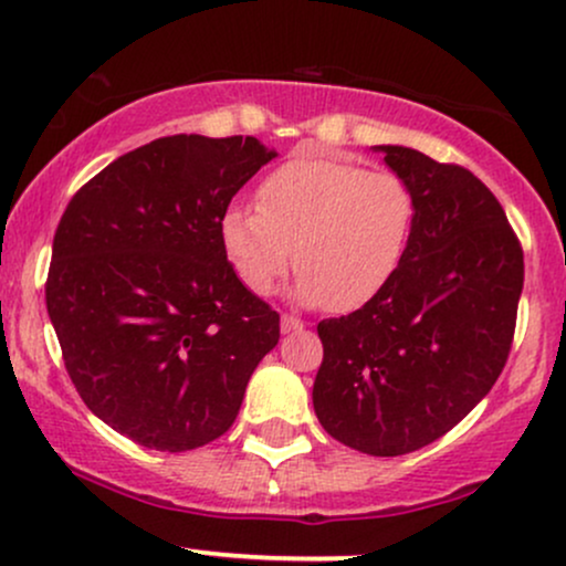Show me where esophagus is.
<instances>
[{
	"instance_id": "34e87169",
	"label": "esophagus",
	"mask_w": 566,
	"mask_h": 566,
	"mask_svg": "<svg viewBox=\"0 0 566 566\" xmlns=\"http://www.w3.org/2000/svg\"><path fill=\"white\" fill-rule=\"evenodd\" d=\"M297 329H303V322L297 319V316L284 314V316H282V333L287 335V333H297Z\"/></svg>"
}]
</instances>
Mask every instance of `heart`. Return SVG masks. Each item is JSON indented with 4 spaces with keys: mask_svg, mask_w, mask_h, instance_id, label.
I'll use <instances>...</instances> for the list:
<instances>
[{
    "mask_svg": "<svg viewBox=\"0 0 566 566\" xmlns=\"http://www.w3.org/2000/svg\"><path fill=\"white\" fill-rule=\"evenodd\" d=\"M258 210L231 207L220 242L237 276L269 295L295 252L303 303L354 311L378 297L405 263L415 197L396 172L303 154L261 180Z\"/></svg>",
    "mask_w": 566,
    "mask_h": 566,
    "instance_id": "b5f03b06",
    "label": "heart"
}]
</instances>
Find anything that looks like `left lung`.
I'll return each instance as SVG.
<instances>
[{
  "mask_svg": "<svg viewBox=\"0 0 566 566\" xmlns=\"http://www.w3.org/2000/svg\"><path fill=\"white\" fill-rule=\"evenodd\" d=\"M415 197L405 263L378 297L316 327V418L375 458L420 450L490 394L509 359L524 252L495 193L460 165L375 146Z\"/></svg>",
  "mask_w": 566,
  "mask_h": 566,
  "instance_id": "obj_1",
  "label": "left lung"
}]
</instances>
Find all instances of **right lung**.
Instances as JSON below:
<instances>
[{
	"instance_id": "1",
	"label": "right lung",
	"mask_w": 566,
	"mask_h": 566,
	"mask_svg": "<svg viewBox=\"0 0 566 566\" xmlns=\"http://www.w3.org/2000/svg\"><path fill=\"white\" fill-rule=\"evenodd\" d=\"M274 157L250 135L151 140L84 184L57 223L44 297L69 378L148 450L223 437L279 343V314L220 242L233 193Z\"/></svg>"
}]
</instances>
